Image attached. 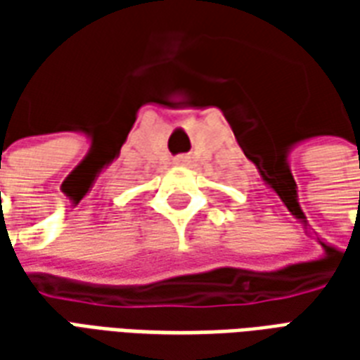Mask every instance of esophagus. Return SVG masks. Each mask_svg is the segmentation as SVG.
<instances>
[{"label": "esophagus", "instance_id": "esophagus-1", "mask_svg": "<svg viewBox=\"0 0 360 360\" xmlns=\"http://www.w3.org/2000/svg\"><path fill=\"white\" fill-rule=\"evenodd\" d=\"M175 164H177V165H187L188 164V156L175 158Z\"/></svg>", "mask_w": 360, "mask_h": 360}]
</instances>
